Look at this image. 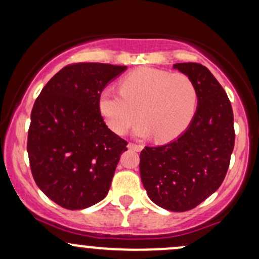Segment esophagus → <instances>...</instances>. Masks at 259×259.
Returning <instances> with one entry per match:
<instances>
[{"mask_svg":"<svg viewBox=\"0 0 259 259\" xmlns=\"http://www.w3.org/2000/svg\"><path fill=\"white\" fill-rule=\"evenodd\" d=\"M127 148H129V150L136 151V152H140V151L144 148V146H142V145H136V144H132V142H129V144H127Z\"/></svg>","mask_w":259,"mask_h":259,"instance_id":"esophagus-1","label":"esophagus"}]
</instances>
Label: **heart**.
<instances>
[{
	"instance_id": "obj_1",
	"label": "heart",
	"mask_w": 259,
	"mask_h": 259,
	"mask_svg": "<svg viewBox=\"0 0 259 259\" xmlns=\"http://www.w3.org/2000/svg\"><path fill=\"white\" fill-rule=\"evenodd\" d=\"M101 115L117 135H124L136 121L138 138L160 142L183 134L197 108V91L185 74H171L153 68H141L124 76L120 91L103 89L99 99Z\"/></svg>"
}]
</instances>
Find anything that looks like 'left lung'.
I'll use <instances>...</instances> for the list:
<instances>
[{
	"mask_svg": "<svg viewBox=\"0 0 259 259\" xmlns=\"http://www.w3.org/2000/svg\"><path fill=\"white\" fill-rule=\"evenodd\" d=\"M173 68L192 80L197 108L179 138L141 151L140 175L157 206L185 212L215 192L227 175L235 144L234 114L224 89L204 65L177 63Z\"/></svg>",
	"mask_w": 259,
	"mask_h": 259,
	"instance_id": "left-lung-1",
	"label": "left lung"
}]
</instances>
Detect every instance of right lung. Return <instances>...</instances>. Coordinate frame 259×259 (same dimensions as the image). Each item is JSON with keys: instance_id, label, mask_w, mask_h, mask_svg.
Returning a JSON list of instances; mask_svg holds the SVG:
<instances>
[{"instance_id": "obj_1", "label": "right lung", "mask_w": 259, "mask_h": 259, "mask_svg": "<svg viewBox=\"0 0 259 259\" xmlns=\"http://www.w3.org/2000/svg\"><path fill=\"white\" fill-rule=\"evenodd\" d=\"M126 65L75 63L45 85L35 101L28 133L32 177L50 200L84 209L108 194L127 142L103 121L99 99Z\"/></svg>"}]
</instances>
